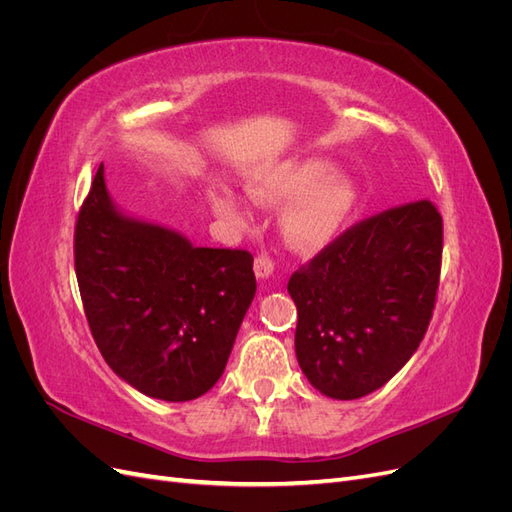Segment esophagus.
Instances as JSON below:
<instances>
[{
  "label": "esophagus",
  "instance_id": "1",
  "mask_svg": "<svg viewBox=\"0 0 512 512\" xmlns=\"http://www.w3.org/2000/svg\"><path fill=\"white\" fill-rule=\"evenodd\" d=\"M273 269H275V262H273V258L267 252H262V254L256 256V260H254V273L260 277V280H267V277L273 273Z\"/></svg>",
  "mask_w": 512,
  "mask_h": 512
}]
</instances>
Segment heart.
<instances>
[{"label":"heart","mask_w":512,"mask_h":512,"mask_svg":"<svg viewBox=\"0 0 512 512\" xmlns=\"http://www.w3.org/2000/svg\"><path fill=\"white\" fill-rule=\"evenodd\" d=\"M329 162L318 158L288 160L258 175L247 192L262 205H282L297 198L284 213V235L301 252H314L333 241L356 207V188L344 175L329 173ZM211 205L230 220H243L239 200L218 192Z\"/></svg>","instance_id":"obj_1"}]
</instances>
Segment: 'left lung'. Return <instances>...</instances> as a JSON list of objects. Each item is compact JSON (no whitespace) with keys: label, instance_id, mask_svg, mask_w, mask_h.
<instances>
[{"label":"left lung","instance_id":"left-lung-1","mask_svg":"<svg viewBox=\"0 0 512 512\" xmlns=\"http://www.w3.org/2000/svg\"><path fill=\"white\" fill-rule=\"evenodd\" d=\"M442 269V215L431 200L350 226L290 275L294 350L333 399L374 393L423 342Z\"/></svg>","mask_w":512,"mask_h":512}]
</instances>
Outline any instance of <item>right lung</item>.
<instances>
[{"instance_id": "obj_1", "label": "right lung", "mask_w": 512, "mask_h": 512, "mask_svg": "<svg viewBox=\"0 0 512 512\" xmlns=\"http://www.w3.org/2000/svg\"><path fill=\"white\" fill-rule=\"evenodd\" d=\"M252 267L247 250L194 247L121 215L98 168L74 226V271L98 350L134 389L190 401L220 380L256 292Z\"/></svg>"}]
</instances>
